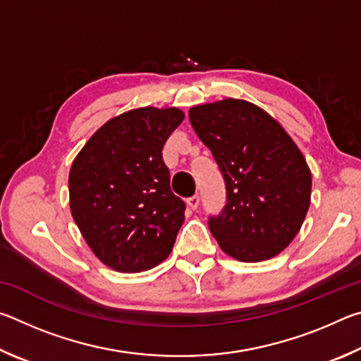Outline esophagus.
Segmentation results:
<instances>
[{
  "label": "esophagus",
  "instance_id": "1",
  "mask_svg": "<svg viewBox=\"0 0 361 361\" xmlns=\"http://www.w3.org/2000/svg\"><path fill=\"white\" fill-rule=\"evenodd\" d=\"M199 202H200V197L197 194H194V195H191V197L188 199V207L191 210H197V207H199Z\"/></svg>",
  "mask_w": 361,
  "mask_h": 361
}]
</instances>
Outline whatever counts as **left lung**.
Instances as JSON below:
<instances>
[{"label": "left lung", "mask_w": 361, "mask_h": 361, "mask_svg": "<svg viewBox=\"0 0 361 361\" xmlns=\"http://www.w3.org/2000/svg\"><path fill=\"white\" fill-rule=\"evenodd\" d=\"M189 121L224 180L226 204L209 216L219 247L245 262L279 255L310 204L312 178L301 151L276 119L243 100L194 106Z\"/></svg>", "instance_id": "1"}]
</instances>
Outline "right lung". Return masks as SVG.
Wrapping results in <instances>:
<instances>
[{"label": "right lung", "instance_id": "obj_1", "mask_svg": "<svg viewBox=\"0 0 361 361\" xmlns=\"http://www.w3.org/2000/svg\"><path fill=\"white\" fill-rule=\"evenodd\" d=\"M183 119L176 108L132 109L100 127L73 162L71 215L114 271L142 272L172 252L186 204L170 189L162 148Z\"/></svg>", "mask_w": 361, "mask_h": 361}]
</instances>
